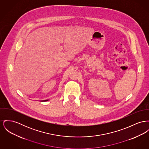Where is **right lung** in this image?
Masks as SVG:
<instances>
[{
    "mask_svg": "<svg viewBox=\"0 0 149 149\" xmlns=\"http://www.w3.org/2000/svg\"><path fill=\"white\" fill-rule=\"evenodd\" d=\"M48 101V100H43V101Z\"/></svg>",
    "mask_w": 149,
    "mask_h": 149,
    "instance_id": "1",
    "label": "right lung"
}]
</instances>
